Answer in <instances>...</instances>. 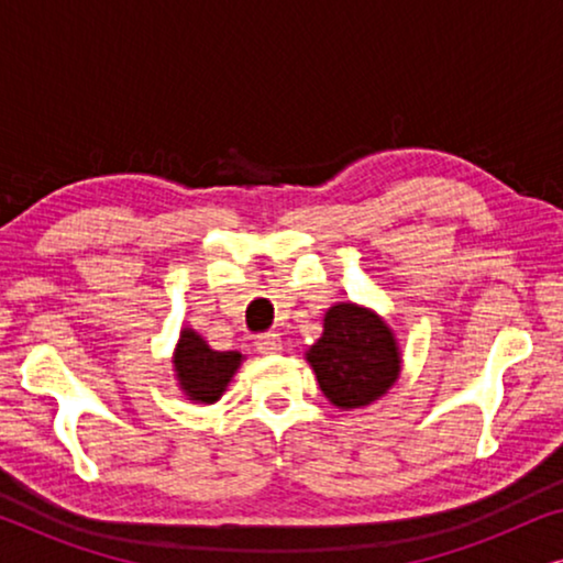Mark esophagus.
I'll return each mask as SVG.
<instances>
[{
    "label": "esophagus",
    "mask_w": 563,
    "mask_h": 563,
    "mask_svg": "<svg viewBox=\"0 0 563 563\" xmlns=\"http://www.w3.org/2000/svg\"><path fill=\"white\" fill-rule=\"evenodd\" d=\"M256 349H258V353H266V356H272V353H279L282 351V338L276 333H261V335H256Z\"/></svg>",
    "instance_id": "34e87169"
}]
</instances>
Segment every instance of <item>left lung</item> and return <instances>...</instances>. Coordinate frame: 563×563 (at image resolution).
<instances>
[{
    "label": "left lung",
    "instance_id": "1",
    "mask_svg": "<svg viewBox=\"0 0 563 563\" xmlns=\"http://www.w3.org/2000/svg\"><path fill=\"white\" fill-rule=\"evenodd\" d=\"M318 384L341 410L372 405L399 376V353L391 330L374 312L335 305L325 314V333L307 353Z\"/></svg>",
    "mask_w": 563,
    "mask_h": 563
}]
</instances>
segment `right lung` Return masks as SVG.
I'll list each match as a JSON object with an SVG mask.
<instances>
[{
  "label": "right lung",
  "mask_w": 563,
  "mask_h": 563,
  "mask_svg": "<svg viewBox=\"0 0 563 563\" xmlns=\"http://www.w3.org/2000/svg\"><path fill=\"white\" fill-rule=\"evenodd\" d=\"M238 351H212L195 330H181V341L176 345V376L189 399L197 402H218L235 368L241 366Z\"/></svg>",
  "instance_id": "right-lung-1"
}]
</instances>
